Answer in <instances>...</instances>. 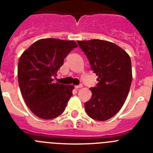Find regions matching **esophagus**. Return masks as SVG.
I'll return each mask as SVG.
<instances>
[{
	"mask_svg": "<svg viewBox=\"0 0 153 153\" xmlns=\"http://www.w3.org/2000/svg\"><path fill=\"white\" fill-rule=\"evenodd\" d=\"M74 87H75V89H77V90H78V89H79V88H82V84H80V85H79V86H75Z\"/></svg>",
	"mask_w": 153,
	"mask_h": 153,
	"instance_id": "esophagus-1",
	"label": "esophagus"
}]
</instances>
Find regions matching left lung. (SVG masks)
Masks as SVG:
<instances>
[{"label": "left lung", "instance_id": "1", "mask_svg": "<svg viewBox=\"0 0 153 153\" xmlns=\"http://www.w3.org/2000/svg\"><path fill=\"white\" fill-rule=\"evenodd\" d=\"M88 59L98 84L91 88V98L85 103L86 114L97 121H106L121 109L132 82L129 55L116 44L102 39L78 41Z\"/></svg>", "mask_w": 153, "mask_h": 153}]
</instances>
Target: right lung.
<instances>
[{
    "instance_id": "1",
    "label": "right lung",
    "mask_w": 153,
    "mask_h": 153,
    "mask_svg": "<svg viewBox=\"0 0 153 153\" xmlns=\"http://www.w3.org/2000/svg\"><path fill=\"white\" fill-rule=\"evenodd\" d=\"M73 40L48 39L35 42L23 53L18 63L20 92L31 111L42 119H53L62 114L72 96L73 85L54 82L56 72L72 49Z\"/></svg>"
}]
</instances>
